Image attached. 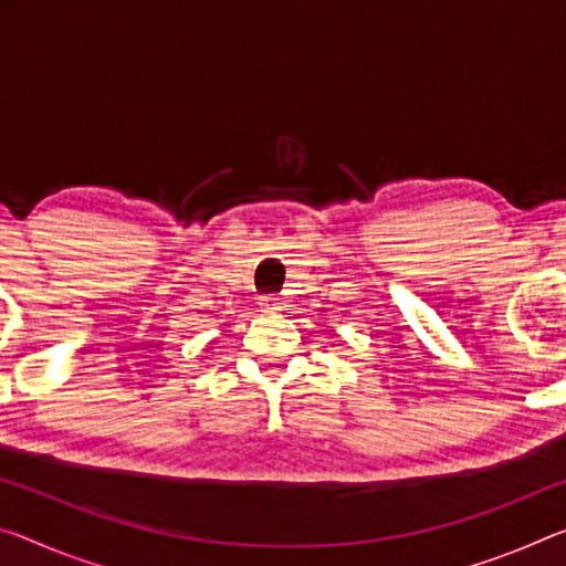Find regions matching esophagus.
Here are the masks:
<instances>
[{
  "label": "esophagus",
  "mask_w": 566,
  "mask_h": 566,
  "mask_svg": "<svg viewBox=\"0 0 566 566\" xmlns=\"http://www.w3.org/2000/svg\"><path fill=\"white\" fill-rule=\"evenodd\" d=\"M262 307H264L266 312H274V310H280V300H276L274 294H266V297H262Z\"/></svg>",
  "instance_id": "esophagus-1"
}]
</instances>
